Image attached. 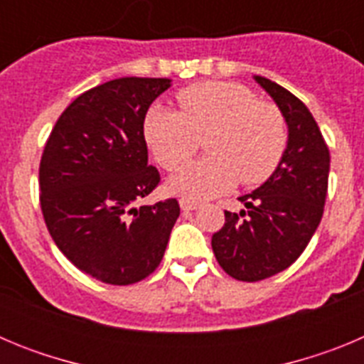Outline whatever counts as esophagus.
<instances>
[{"label":"esophagus","instance_id":"1","mask_svg":"<svg viewBox=\"0 0 364 364\" xmlns=\"http://www.w3.org/2000/svg\"><path fill=\"white\" fill-rule=\"evenodd\" d=\"M180 208L184 211H195L200 208V202L191 200V198H180Z\"/></svg>","mask_w":364,"mask_h":364}]
</instances>
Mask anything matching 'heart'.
<instances>
[{
	"label": "heart",
	"instance_id": "1",
	"mask_svg": "<svg viewBox=\"0 0 364 364\" xmlns=\"http://www.w3.org/2000/svg\"><path fill=\"white\" fill-rule=\"evenodd\" d=\"M180 111L154 105L144 134L154 159L167 171H178L208 134L210 155L169 180V189L191 200H208L237 182L255 186L275 173L288 146L281 109L257 98L237 82H200L176 95Z\"/></svg>",
	"mask_w": 364,
	"mask_h": 364
}]
</instances>
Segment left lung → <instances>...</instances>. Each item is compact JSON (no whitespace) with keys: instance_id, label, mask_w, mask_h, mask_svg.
Returning <instances> with one entry per match:
<instances>
[{"instance_id":"8db88e82","label":"left lung","mask_w":364,"mask_h":364,"mask_svg":"<svg viewBox=\"0 0 364 364\" xmlns=\"http://www.w3.org/2000/svg\"><path fill=\"white\" fill-rule=\"evenodd\" d=\"M255 82L284 114L288 146L264 184L239 197L246 210L224 211L226 222L211 239L220 268L244 282L272 277L304 252L323 218L330 173V151L306 105L272 80Z\"/></svg>"}]
</instances>
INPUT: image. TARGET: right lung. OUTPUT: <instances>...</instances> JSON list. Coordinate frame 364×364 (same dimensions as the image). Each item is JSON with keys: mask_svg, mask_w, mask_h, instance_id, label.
Segmentation results:
<instances>
[{"mask_svg": "<svg viewBox=\"0 0 364 364\" xmlns=\"http://www.w3.org/2000/svg\"><path fill=\"white\" fill-rule=\"evenodd\" d=\"M169 78H118L62 112L40 162V204L50 237L83 273L127 286L159 268L180 215L176 198H146L160 182L147 164L144 120Z\"/></svg>", "mask_w": 364, "mask_h": 364, "instance_id": "right-lung-1", "label": "right lung"}]
</instances>
